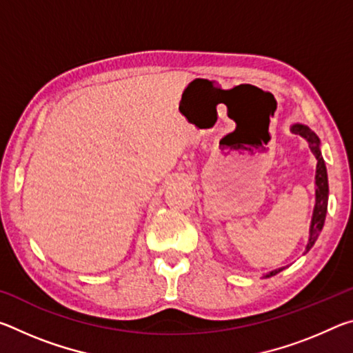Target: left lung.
Wrapping results in <instances>:
<instances>
[{"mask_svg":"<svg viewBox=\"0 0 353 353\" xmlns=\"http://www.w3.org/2000/svg\"><path fill=\"white\" fill-rule=\"evenodd\" d=\"M291 130L297 135L303 137L308 141L310 149H312L313 154L318 159V168H316V205H314V213H313V219H312V227H310V240L307 244L305 252H308L310 249L313 248L314 241L318 240V236L321 234L322 227H324V221H325V213H327V202H328V181H327V168L324 163V159H322L321 151H319V139L312 129L303 126V124H294L291 128ZM285 268H279V270L272 271L271 274H268L266 277L276 276L277 272L283 271Z\"/></svg>","mask_w":353,"mask_h":353,"instance_id":"obj_1","label":"left lung"}]
</instances>
